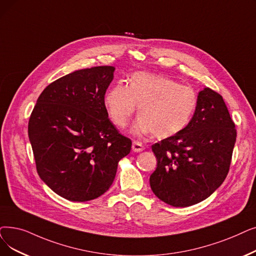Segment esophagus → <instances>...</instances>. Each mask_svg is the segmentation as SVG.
I'll list each match as a JSON object with an SVG mask.
<instances>
[{
	"label": "esophagus",
	"instance_id": "obj_1",
	"mask_svg": "<svg viewBox=\"0 0 256 256\" xmlns=\"http://www.w3.org/2000/svg\"><path fill=\"white\" fill-rule=\"evenodd\" d=\"M132 150H134L135 152H140L142 150H144V146L141 143V142H138V141H134L132 144Z\"/></svg>",
	"mask_w": 256,
	"mask_h": 256
}]
</instances>
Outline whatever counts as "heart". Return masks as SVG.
<instances>
[{
  "instance_id": "b5f03b06",
  "label": "heart",
  "mask_w": 256,
  "mask_h": 256,
  "mask_svg": "<svg viewBox=\"0 0 256 256\" xmlns=\"http://www.w3.org/2000/svg\"><path fill=\"white\" fill-rule=\"evenodd\" d=\"M106 113L113 124L124 128L138 108L139 117L132 128L136 136L154 134L172 137L184 130L192 118L198 96L192 86L180 84L162 75L136 73L128 86L118 82L104 98Z\"/></svg>"
}]
</instances>
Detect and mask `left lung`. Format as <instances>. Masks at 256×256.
Instances as JSON below:
<instances>
[{
	"label": "left lung",
	"instance_id": "left-lung-1",
	"mask_svg": "<svg viewBox=\"0 0 256 256\" xmlns=\"http://www.w3.org/2000/svg\"><path fill=\"white\" fill-rule=\"evenodd\" d=\"M234 128L223 97L209 88L200 91L187 126L152 146L157 168L150 184L156 196L174 207H187L212 194L229 172Z\"/></svg>",
	"mask_w": 256,
	"mask_h": 256
}]
</instances>
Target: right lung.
<instances>
[{"label": "right lung", "mask_w": 256, "mask_h": 256, "mask_svg": "<svg viewBox=\"0 0 256 256\" xmlns=\"http://www.w3.org/2000/svg\"><path fill=\"white\" fill-rule=\"evenodd\" d=\"M115 68L93 66L60 77L40 95L28 136L40 179L72 202L91 201L112 185L132 141L108 120L104 98Z\"/></svg>", "instance_id": "right-lung-1"}]
</instances>
